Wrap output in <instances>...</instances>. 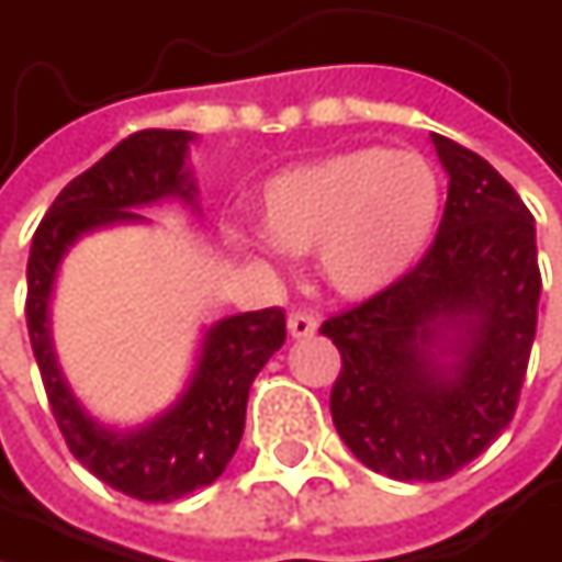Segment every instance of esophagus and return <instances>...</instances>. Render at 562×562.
Masks as SVG:
<instances>
[{
    "label": "esophagus",
    "instance_id": "obj_1",
    "mask_svg": "<svg viewBox=\"0 0 562 562\" xmlns=\"http://www.w3.org/2000/svg\"><path fill=\"white\" fill-rule=\"evenodd\" d=\"M318 331V322L312 312H292L289 315V335L292 338H312Z\"/></svg>",
    "mask_w": 562,
    "mask_h": 562
}]
</instances>
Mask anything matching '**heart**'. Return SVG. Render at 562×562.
<instances>
[{"label": "heart", "instance_id": "obj_1", "mask_svg": "<svg viewBox=\"0 0 562 562\" xmlns=\"http://www.w3.org/2000/svg\"><path fill=\"white\" fill-rule=\"evenodd\" d=\"M439 175L409 149L358 146L277 171L263 191V227L292 254L318 250L325 282L368 299L400 282L426 254L439 221ZM267 234L237 231L247 247Z\"/></svg>", "mask_w": 562, "mask_h": 562}]
</instances>
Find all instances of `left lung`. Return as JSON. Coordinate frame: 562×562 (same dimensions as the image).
<instances>
[{"label": "left lung", "mask_w": 562, "mask_h": 562, "mask_svg": "<svg viewBox=\"0 0 562 562\" xmlns=\"http://www.w3.org/2000/svg\"><path fill=\"white\" fill-rule=\"evenodd\" d=\"M449 198L426 257L391 289L322 322L341 351L331 419L396 482H442L510 423L537 335L533 214L472 149L432 136Z\"/></svg>", "instance_id": "left-lung-1"}]
</instances>
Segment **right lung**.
I'll use <instances>...</instances> for the list:
<instances>
[{
    "mask_svg": "<svg viewBox=\"0 0 562 562\" xmlns=\"http://www.w3.org/2000/svg\"><path fill=\"white\" fill-rule=\"evenodd\" d=\"M191 139L184 130H143L123 139L57 194L32 237L29 257L25 318L57 429L83 469L139 502L184 498L227 469L244 436L250 384L285 341L282 308L221 318L204 335L184 393L162 416L126 432L87 416L60 378L48 335V302L64 254L97 227L146 221L136 207L162 198L194 204V181L184 169Z\"/></svg>",
    "mask_w": 562,
    "mask_h": 562,
    "instance_id": "obj_1",
    "label": "right lung"
}]
</instances>
